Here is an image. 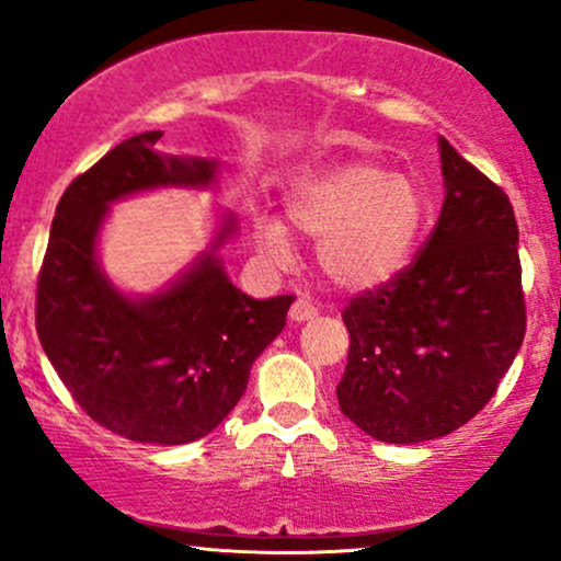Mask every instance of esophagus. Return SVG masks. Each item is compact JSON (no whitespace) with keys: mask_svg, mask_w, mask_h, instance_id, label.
I'll list each match as a JSON object with an SVG mask.
<instances>
[{"mask_svg":"<svg viewBox=\"0 0 561 561\" xmlns=\"http://www.w3.org/2000/svg\"><path fill=\"white\" fill-rule=\"evenodd\" d=\"M319 313V308L313 306L311 300L306 298V295H300L298 300L293 302V306H289V319L293 321H308V319H313Z\"/></svg>","mask_w":561,"mask_h":561,"instance_id":"esophagus-1","label":"esophagus"}]
</instances>
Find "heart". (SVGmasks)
I'll return each instance as SVG.
<instances>
[{"label":"heart","instance_id":"heart-1","mask_svg":"<svg viewBox=\"0 0 561 561\" xmlns=\"http://www.w3.org/2000/svg\"><path fill=\"white\" fill-rule=\"evenodd\" d=\"M287 216L319 237L317 263L340 289L385 285L409 263L427 218L422 186L382 165L347 160L300 179L287 195ZM266 259L289 261V237L274 218L255 221Z\"/></svg>","mask_w":561,"mask_h":561}]
</instances>
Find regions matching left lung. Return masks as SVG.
<instances>
[{"label":"left lung","instance_id":"left-lung-1","mask_svg":"<svg viewBox=\"0 0 561 561\" xmlns=\"http://www.w3.org/2000/svg\"><path fill=\"white\" fill-rule=\"evenodd\" d=\"M446 199L420 255L345 306L343 414L382 443L472 420L525 337L519 229L506 192L440 139Z\"/></svg>","mask_w":561,"mask_h":561}]
</instances>
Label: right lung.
<instances>
[{
  "label": "right lung",
  "instance_id": "right-lung-1",
  "mask_svg": "<svg viewBox=\"0 0 561 561\" xmlns=\"http://www.w3.org/2000/svg\"><path fill=\"white\" fill-rule=\"evenodd\" d=\"M163 131L121 141L76 176L57 203L36 285V332L73 401L96 424L137 443L182 446L227 420L250 366L285 330L293 295L253 300L214 250L169 289L118 293L96 263L107 205L158 186H210L216 160L160 156Z\"/></svg>",
  "mask_w": 561,
  "mask_h": 561
}]
</instances>
